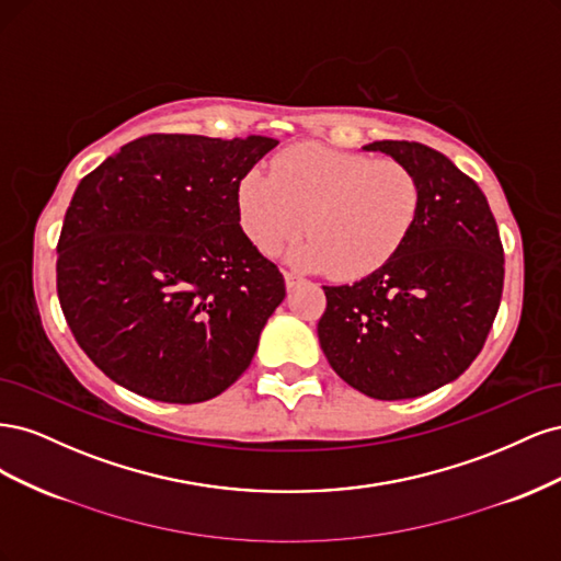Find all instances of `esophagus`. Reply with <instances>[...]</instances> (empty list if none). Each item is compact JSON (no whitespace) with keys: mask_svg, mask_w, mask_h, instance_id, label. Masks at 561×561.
Returning a JSON list of instances; mask_svg holds the SVG:
<instances>
[{"mask_svg":"<svg viewBox=\"0 0 561 561\" xmlns=\"http://www.w3.org/2000/svg\"><path fill=\"white\" fill-rule=\"evenodd\" d=\"M283 278H285L287 290H295V287L301 283V278L297 274H293V271H283Z\"/></svg>","mask_w":561,"mask_h":561,"instance_id":"34e87169","label":"esophagus"}]
</instances>
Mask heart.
<instances>
[{
	"label": "heart",
	"instance_id": "1",
	"mask_svg": "<svg viewBox=\"0 0 561 561\" xmlns=\"http://www.w3.org/2000/svg\"><path fill=\"white\" fill-rule=\"evenodd\" d=\"M239 222L260 252H276L307 229L293 262L363 278L396 257L421 210L419 178L400 161L299 145L248 171L236 190Z\"/></svg>",
	"mask_w": 561,
	"mask_h": 561
}]
</instances>
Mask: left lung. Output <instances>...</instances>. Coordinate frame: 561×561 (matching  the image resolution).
Instances as JSON below:
<instances>
[{
	"label": "left lung",
	"mask_w": 561,
	"mask_h": 561,
	"mask_svg": "<svg viewBox=\"0 0 561 561\" xmlns=\"http://www.w3.org/2000/svg\"><path fill=\"white\" fill-rule=\"evenodd\" d=\"M419 178L421 210L393 260L375 274L322 287L320 348L348 386L407 400L458 379L478 358L503 293V245L486 196L439 151L369 142Z\"/></svg>",
	"instance_id": "obj_1"
}]
</instances>
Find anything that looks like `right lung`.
Returning a JSON list of instances; mask_svg holds the SVG:
<instances>
[{"label": "right lung", "instance_id": "1", "mask_svg": "<svg viewBox=\"0 0 561 561\" xmlns=\"http://www.w3.org/2000/svg\"><path fill=\"white\" fill-rule=\"evenodd\" d=\"M276 145L145 135L79 182L58 241V299L112 381L192 404L248 369L285 280L243 233L236 190Z\"/></svg>", "mask_w": 561, "mask_h": 561}]
</instances>
